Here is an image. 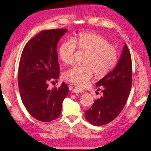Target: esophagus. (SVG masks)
Instances as JSON below:
<instances>
[{
	"label": "esophagus",
	"instance_id": "esophagus-1",
	"mask_svg": "<svg viewBox=\"0 0 151 151\" xmlns=\"http://www.w3.org/2000/svg\"><path fill=\"white\" fill-rule=\"evenodd\" d=\"M72 91H73V93H84V89L79 88L78 87H75V88L73 89Z\"/></svg>",
	"mask_w": 151,
	"mask_h": 151
}]
</instances>
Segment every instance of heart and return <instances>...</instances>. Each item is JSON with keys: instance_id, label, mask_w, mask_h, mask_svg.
<instances>
[{"instance_id": "obj_1", "label": "heart", "mask_w": 151, "mask_h": 151, "mask_svg": "<svg viewBox=\"0 0 151 151\" xmlns=\"http://www.w3.org/2000/svg\"><path fill=\"white\" fill-rule=\"evenodd\" d=\"M72 40L63 41L60 45L58 55L65 65L72 64L76 46L81 50L87 51L84 65H75L64 73L66 81L79 86L88 84L94 73L98 77L106 75L114 68L117 59V50L109 44L103 36L96 33L84 32Z\"/></svg>"}]
</instances>
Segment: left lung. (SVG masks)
Listing matches in <instances>:
<instances>
[{"instance_id":"8db88e82","label":"left lung","mask_w":151,"mask_h":151,"mask_svg":"<svg viewBox=\"0 0 151 151\" xmlns=\"http://www.w3.org/2000/svg\"><path fill=\"white\" fill-rule=\"evenodd\" d=\"M132 80V59L125 43L115 69L96 84L97 87L102 89V95L95 100L91 108L86 111V120L95 126H101L115 119L127 101ZM98 90L101 89L99 88Z\"/></svg>"}]
</instances>
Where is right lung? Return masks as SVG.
Masks as SVG:
<instances>
[{
    "mask_svg": "<svg viewBox=\"0 0 151 151\" xmlns=\"http://www.w3.org/2000/svg\"><path fill=\"white\" fill-rule=\"evenodd\" d=\"M67 29L41 31L28 41L22 50L18 70V86L22 103L29 114L42 122L60 116L69 88L63 82L49 89L48 82L58 78L57 44Z\"/></svg>",
    "mask_w": 151,
    "mask_h": 151,
    "instance_id": "right-lung-1",
    "label": "right lung"
}]
</instances>
